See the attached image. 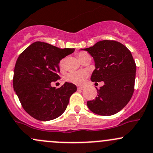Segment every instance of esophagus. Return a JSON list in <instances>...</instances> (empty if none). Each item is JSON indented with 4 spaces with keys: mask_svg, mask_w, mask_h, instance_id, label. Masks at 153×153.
<instances>
[{
    "mask_svg": "<svg viewBox=\"0 0 153 153\" xmlns=\"http://www.w3.org/2000/svg\"><path fill=\"white\" fill-rule=\"evenodd\" d=\"M78 90H82L83 88H82V87H78Z\"/></svg>",
    "mask_w": 153,
    "mask_h": 153,
    "instance_id": "1",
    "label": "esophagus"
}]
</instances>
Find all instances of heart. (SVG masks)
<instances>
[{"label":"heart","mask_w":153,"mask_h":153,"mask_svg":"<svg viewBox=\"0 0 153 153\" xmlns=\"http://www.w3.org/2000/svg\"><path fill=\"white\" fill-rule=\"evenodd\" d=\"M77 56H78L79 59L80 60H83L84 59L87 58V57H90V55L86 52H79L77 54ZM64 62L65 60H63L60 61V67H63L64 65ZM89 76V73L86 71H72L68 73V74L65 76V81H67L68 82L74 84L76 85H81L85 82V79L88 78Z\"/></svg>","instance_id":"b5f03b06"}]
</instances>
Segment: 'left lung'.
I'll return each instance as SVG.
<instances>
[{"label":"left lung","instance_id":"left-lung-1","mask_svg":"<svg viewBox=\"0 0 153 153\" xmlns=\"http://www.w3.org/2000/svg\"><path fill=\"white\" fill-rule=\"evenodd\" d=\"M83 50L96 63L91 81L104 82L100 89L96 88L98 96L87 102L88 108L99 115L116 114L127 105L134 91L136 65L131 52L114 40L100 41Z\"/></svg>","mask_w":153,"mask_h":153}]
</instances>
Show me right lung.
I'll use <instances>...</instances> for the list:
<instances>
[{"label": "right lung", "instance_id": "1", "mask_svg": "<svg viewBox=\"0 0 153 153\" xmlns=\"http://www.w3.org/2000/svg\"><path fill=\"white\" fill-rule=\"evenodd\" d=\"M74 49H60L45 42L30 44L18 57L13 86L25 111L35 119L47 121L65 111L76 86L65 82L55 89L52 82L60 79L59 63Z\"/></svg>", "mask_w": 153, "mask_h": 153}]
</instances>
